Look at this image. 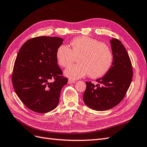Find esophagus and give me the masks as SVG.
Listing matches in <instances>:
<instances>
[{
  "instance_id": "1",
  "label": "esophagus",
  "mask_w": 147,
  "mask_h": 147,
  "mask_svg": "<svg viewBox=\"0 0 147 147\" xmlns=\"http://www.w3.org/2000/svg\"><path fill=\"white\" fill-rule=\"evenodd\" d=\"M75 82H76L74 81V80H71V79H69V80H68V83L69 84L74 83H75Z\"/></svg>"
}]
</instances>
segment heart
<instances>
[{"mask_svg":"<svg viewBox=\"0 0 147 147\" xmlns=\"http://www.w3.org/2000/svg\"><path fill=\"white\" fill-rule=\"evenodd\" d=\"M70 49L61 45L57 48V63L67 67L78 58L79 64L67 69L64 74L71 79H78L88 74L91 78H99L108 72L112 65L113 56L110 48L97 40L86 36L74 38Z\"/></svg>","mask_w":147,"mask_h":147,"instance_id":"1","label":"heart"}]
</instances>
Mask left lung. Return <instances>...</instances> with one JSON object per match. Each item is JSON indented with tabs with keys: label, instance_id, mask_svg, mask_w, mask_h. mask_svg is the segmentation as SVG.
Segmentation results:
<instances>
[{
	"label": "left lung",
	"instance_id": "obj_1",
	"mask_svg": "<svg viewBox=\"0 0 147 147\" xmlns=\"http://www.w3.org/2000/svg\"><path fill=\"white\" fill-rule=\"evenodd\" d=\"M113 61L104 76L97 80V84L86 82L83 96L85 104L97 111H104L117 105L123 99L131 84L133 70L128 53L118 39L110 40Z\"/></svg>",
	"mask_w": 147,
	"mask_h": 147
}]
</instances>
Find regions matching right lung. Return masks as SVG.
Instances as JSON below:
<instances>
[{"instance_id": "add662e5", "label": "right lung", "mask_w": 147, "mask_h": 147, "mask_svg": "<svg viewBox=\"0 0 147 147\" xmlns=\"http://www.w3.org/2000/svg\"><path fill=\"white\" fill-rule=\"evenodd\" d=\"M64 40L40 36L26 41L13 66L12 83L22 102L35 112L44 113L59 103L61 89L68 82L57 64L56 52Z\"/></svg>"}]
</instances>
